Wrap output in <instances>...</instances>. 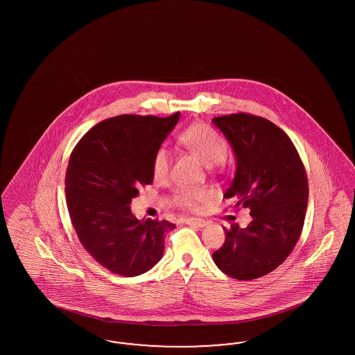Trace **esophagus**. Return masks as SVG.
<instances>
[{
  "label": "esophagus",
  "instance_id": "34e87169",
  "mask_svg": "<svg viewBox=\"0 0 355 355\" xmlns=\"http://www.w3.org/2000/svg\"><path fill=\"white\" fill-rule=\"evenodd\" d=\"M185 223L193 226V227H198V229L206 226V220H200V218H186Z\"/></svg>",
  "mask_w": 355,
  "mask_h": 355
}]
</instances>
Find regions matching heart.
<instances>
[{
    "label": "heart",
    "mask_w": 355,
    "mask_h": 355,
    "mask_svg": "<svg viewBox=\"0 0 355 355\" xmlns=\"http://www.w3.org/2000/svg\"><path fill=\"white\" fill-rule=\"evenodd\" d=\"M180 142L187 150L207 168L218 165L227 157V142L213 128L205 123H194L187 126L178 137ZM171 164V155L166 148H159L153 157V175L155 180L168 177ZM210 198V191L206 189H187L180 187L173 196V202L178 207L189 210H198L203 203Z\"/></svg>",
    "instance_id": "heart-1"
}]
</instances>
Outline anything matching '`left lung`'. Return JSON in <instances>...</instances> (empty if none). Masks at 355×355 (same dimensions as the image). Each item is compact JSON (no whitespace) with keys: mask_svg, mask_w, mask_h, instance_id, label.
Listing matches in <instances>:
<instances>
[{"mask_svg":"<svg viewBox=\"0 0 355 355\" xmlns=\"http://www.w3.org/2000/svg\"><path fill=\"white\" fill-rule=\"evenodd\" d=\"M211 122L236 157V175L223 197L253 217L245 229L223 227L226 239L213 259L229 277L250 281L277 269L298 242L309 200L306 170L288 135L269 119L238 113Z\"/></svg>","mask_w":355,"mask_h":355,"instance_id":"obj_1","label":"left lung"}]
</instances>
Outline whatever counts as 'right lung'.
<instances>
[{"label": "right lung", "instance_id": "right-lung-1", "mask_svg": "<svg viewBox=\"0 0 355 355\" xmlns=\"http://www.w3.org/2000/svg\"><path fill=\"white\" fill-rule=\"evenodd\" d=\"M180 119L123 114L92 128L69 158L65 193L73 227L105 269L122 277L150 270L162 258L169 220H137L139 186L153 182V157Z\"/></svg>", "mask_w": 355, "mask_h": 355}]
</instances>
